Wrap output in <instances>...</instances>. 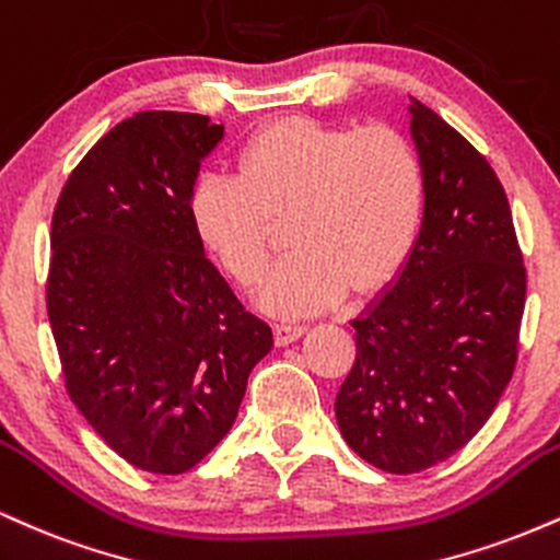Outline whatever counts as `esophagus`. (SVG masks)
I'll use <instances>...</instances> for the list:
<instances>
[{"label": "esophagus", "mask_w": 560, "mask_h": 560, "mask_svg": "<svg viewBox=\"0 0 560 560\" xmlns=\"http://www.w3.org/2000/svg\"><path fill=\"white\" fill-rule=\"evenodd\" d=\"M304 332H306V325H293V322H280V325H275V338H278V346L293 343V340H299Z\"/></svg>", "instance_id": "1"}]
</instances>
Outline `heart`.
<instances>
[{"instance_id": "obj_1", "label": "heart", "mask_w": 560, "mask_h": 560, "mask_svg": "<svg viewBox=\"0 0 560 560\" xmlns=\"http://www.w3.org/2000/svg\"><path fill=\"white\" fill-rule=\"evenodd\" d=\"M422 151L393 125L282 120L254 133L235 170L209 173L190 199L203 246L243 288L272 265L275 222L293 248L267 285V308L312 312L340 293L390 278L424 222Z\"/></svg>"}]
</instances>
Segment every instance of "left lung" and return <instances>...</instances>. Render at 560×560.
I'll return each instance as SVG.
<instances>
[{
	"label": "left lung",
	"instance_id": "left-lung-1",
	"mask_svg": "<svg viewBox=\"0 0 560 560\" xmlns=\"http://www.w3.org/2000/svg\"><path fill=\"white\" fill-rule=\"evenodd\" d=\"M427 209L398 278L351 327L357 361L335 398L346 443L390 475L462 451L516 366L527 269L495 170L411 98Z\"/></svg>",
	"mask_w": 560,
	"mask_h": 560
}]
</instances>
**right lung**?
<instances>
[{
  "mask_svg": "<svg viewBox=\"0 0 560 560\" xmlns=\"http://www.w3.org/2000/svg\"><path fill=\"white\" fill-rule=\"evenodd\" d=\"M225 136L190 112H136L72 170L55 217L46 312L65 387L117 456L194 469L238 417L272 327L246 312L190 220Z\"/></svg>",
  "mask_w": 560,
  "mask_h": 560,
  "instance_id": "obj_1",
  "label": "right lung"
}]
</instances>
